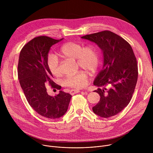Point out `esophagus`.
I'll use <instances>...</instances> for the list:
<instances>
[{"label":"esophagus","mask_w":153,"mask_h":153,"mask_svg":"<svg viewBox=\"0 0 153 153\" xmlns=\"http://www.w3.org/2000/svg\"><path fill=\"white\" fill-rule=\"evenodd\" d=\"M79 92H80V91L79 90H71L70 91V94H74L79 93Z\"/></svg>","instance_id":"1"}]
</instances>
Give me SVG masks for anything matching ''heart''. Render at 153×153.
<instances>
[{
	"instance_id": "b5f03b06",
	"label": "heart",
	"mask_w": 153,
	"mask_h": 153,
	"mask_svg": "<svg viewBox=\"0 0 153 153\" xmlns=\"http://www.w3.org/2000/svg\"><path fill=\"white\" fill-rule=\"evenodd\" d=\"M59 54L65 58L76 60L79 66L92 74L97 70L99 63V52L94 45L84 47L80 43L67 42L64 43L59 49ZM49 70L55 77L60 75L58 59L54 55H50L47 60ZM87 83V76L83 71H79L74 75L70 76L65 80L67 86L76 88H82Z\"/></svg>"
}]
</instances>
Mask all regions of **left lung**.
Here are the masks:
<instances>
[{
	"instance_id": "1",
	"label": "left lung",
	"mask_w": 153,
	"mask_h": 153,
	"mask_svg": "<svg viewBox=\"0 0 153 153\" xmlns=\"http://www.w3.org/2000/svg\"><path fill=\"white\" fill-rule=\"evenodd\" d=\"M81 38L94 42L103 53V67L93 82L102 88L94 91L100 98L93 111L103 118L115 116L129 104L137 83L138 68L133 50L125 39L110 31ZM106 85L110 88L106 89Z\"/></svg>"
}]
</instances>
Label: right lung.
Segmentation results:
<instances>
[{
  "label": "right lung",
  "instance_id": "add662e5",
  "mask_svg": "<svg viewBox=\"0 0 153 153\" xmlns=\"http://www.w3.org/2000/svg\"><path fill=\"white\" fill-rule=\"evenodd\" d=\"M63 39L35 37L24 45L19 59L18 78L28 102L39 114L50 119L59 118L66 113L72 96L62 91L52 96L47 91V83L53 88L60 89V86L53 81V76L47 60L51 47Z\"/></svg>",
  "mask_w": 153,
  "mask_h": 153
}]
</instances>
